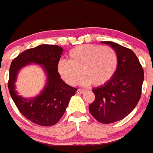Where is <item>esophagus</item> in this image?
<instances>
[{
	"label": "esophagus",
	"mask_w": 153,
	"mask_h": 153,
	"mask_svg": "<svg viewBox=\"0 0 153 153\" xmlns=\"http://www.w3.org/2000/svg\"><path fill=\"white\" fill-rule=\"evenodd\" d=\"M84 90H82V89H78V91H77V94H82L84 92Z\"/></svg>",
	"instance_id": "obj_1"
}]
</instances>
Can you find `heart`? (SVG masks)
<instances>
[{"instance_id":"b5f03b06","label":"heart","mask_w":153,"mask_h":153,"mask_svg":"<svg viewBox=\"0 0 153 153\" xmlns=\"http://www.w3.org/2000/svg\"><path fill=\"white\" fill-rule=\"evenodd\" d=\"M117 67V56L108 46L84 44L71 49L68 60H60L58 71L67 84L74 86L82 74V85L99 86L114 77Z\"/></svg>"}]
</instances>
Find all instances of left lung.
Listing matches in <instances>:
<instances>
[{
    "instance_id": "left-lung-1",
    "label": "left lung",
    "mask_w": 153,
    "mask_h": 153,
    "mask_svg": "<svg viewBox=\"0 0 153 153\" xmlns=\"http://www.w3.org/2000/svg\"><path fill=\"white\" fill-rule=\"evenodd\" d=\"M113 48L117 56L114 77L103 86L94 88L95 99L90 105L91 115L101 123L122 120L133 111L141 95L144 70L131 49L110 41H103Z\"/></svg>"
}]
</instances>
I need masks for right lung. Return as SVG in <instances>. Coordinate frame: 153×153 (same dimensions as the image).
Segmentation results:
<instances>
[{
    "instance_id": "right-lung-1",
    "label": "right lung",
    "mask_w": 153,
    "mask_h": 153,
    "mask_svg": "<svg viewBox=\"0 0 153 153\" xmlns=\"http://www.w3.org/2000/svg\"><path fill=\"white\" fill-rule=\"evenodd\" d=\"M62 51L57 45L42 44L23 51L11 63L8 82L11 97L23 116L39 126H51L57 123L77 91L62 81L58 72ZM31 63L42 65L47 74L46 86L38 96L25 99L18 95L15 83L19 71Z\"/></svg>"
}]
</instances>
